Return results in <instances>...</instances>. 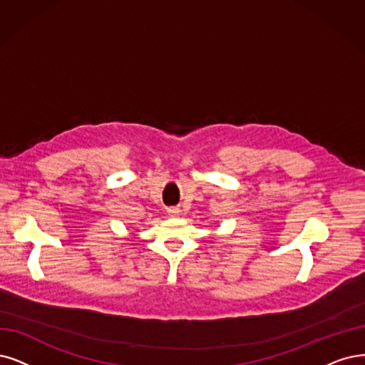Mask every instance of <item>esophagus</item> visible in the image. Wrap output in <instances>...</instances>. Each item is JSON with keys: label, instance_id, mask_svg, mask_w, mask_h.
<instances>
[{"label": "esophagus", "instance_id": "obj_1", "mask_svg": "<svg viewBox=\"0 0 365 365\" xmlns=\"http://www.w3.org/2000/svg\"><path fill=\"white\" fill-rule=\"evenodd\" d=\"M167 212H168L170 217H178V215L180 213V209L179 207H170Z\"/></svg>", "mask_w": 365, "mask_h": 365}]
</instances>
